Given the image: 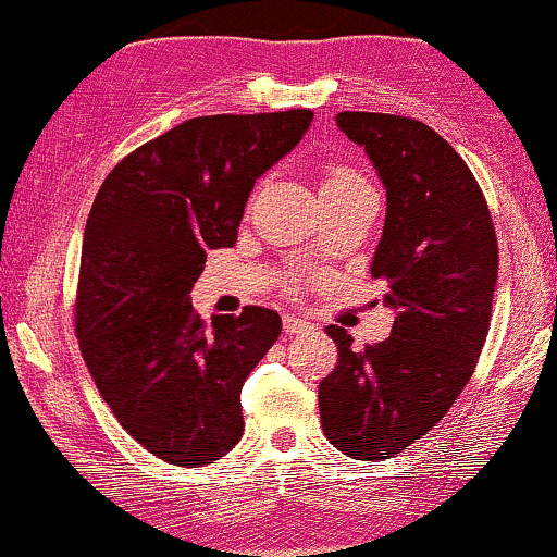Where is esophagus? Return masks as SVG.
<instances>
[{"instance_id": "obj_1", "label": "esophagus", "mask_w": 557, "mask_h": 557, "mask_svg": "<svg viewBox=\"0 0 557 557\" xmlns=\"http://www.w3.org/2000/svg\"><path fill=\"white\" fill-rule=\"evenodd\" d=\"M283 329L285 334H302V331L311 329V323H308L306 319H300V315H283Z\"/></svg>"}]
</instances>
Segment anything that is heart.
<instances>
[{"mask_svg": "<svg viewBox=\"0 0 557 557\" xmlns=\"http://www.w3.org/2000/svg\"><path fill=\"white\" fill-rule=\"evenodd\" d=\"M360 189H370V185L355 172V169L344 164H331L326 169V174H323V182H321L323 197L351 195V193H360Z\"/></svg>", "mask_w": 557, "mask_h": 557, "instance_id": "1", "label": "heart"}]
</instances>
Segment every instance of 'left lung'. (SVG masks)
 <instances>
[{"label": "left lung", "mask_w": 557, "mask_h": 557, "mask_svg": "<svg viewBox=\"0 0 557 557\" xmlns=\"http://www.w3.org/2000/svg\"><path fill=\"white\" fill-rule=\"evenodd\" d=\"M385 187L370 274L396 313L385 342L351 347L326 326L339 362L319 385L323 434L357 460H388L436 426L473 375L494 306L498 246L466 161L429 125L385 112H339Z\"/></svg>", "instance_id": "obj_1"}]
</instances>
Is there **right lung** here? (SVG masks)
Wrapping results in <instances>:
<instances>
[{
	"mask_svg": "<svg viewBox=\"0 0 557 557\" xmlns=\"http://www.w3.org/2000/svg\"><path fill=\"white\" fill-rule=\"evenodd\" d=\"M311 110L189 117L102 182L82 244L76 334L97 391L169 466L221 460L244 434L242 388L283 321L193 311L208 249L234 246L255 182L287 157Z\"/></svg>",
	"mask_w": 557,
	"mask_h": 557,
	"instance_id": "obj_1",
	"label": "right lung"
}]
</instances>
